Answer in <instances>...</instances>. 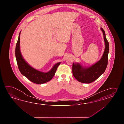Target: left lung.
<instances>
[{"label":"left lung","instance_id":"left-lung-1","mask_svg":"<svg viewBox=\"0 0 124 124\" xmlns=\"http://www.w3.org/2000/svg\"><path fill=\"white\" fill-rule=\"evenodd\" d=\"M103 32L104 39L105 42V50L100 60L90 67L84 68L80 64H73L72 72L74 77L83 83H90L94 82L104 73L108 65V54L109 43L105 37V32L101 28Z\"/></svg>","mask_w":124,"mask_h":124}]
</instances>
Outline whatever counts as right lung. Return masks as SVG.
<instances>
[{"label":"right lung","mask_w":124,"mask_h":124,"mask_svg":"<svg viewBox=\"0 0 124 124\" xmlns=\"http://www.w3.org/2000/svg\"><path fill=\"white\" fill-rule=\"evenodd\" d=\"M20 32L19 38L16 43L15 54L18 68L21 74L31 82L36 84H43L50 81L54 76L57 69L61 62L56 64L52 69L47 73L38 71L32 68L26 62L21 55L20 51Z\"/></svg>","instance_id":"right-lung-1"}]
</instances>
